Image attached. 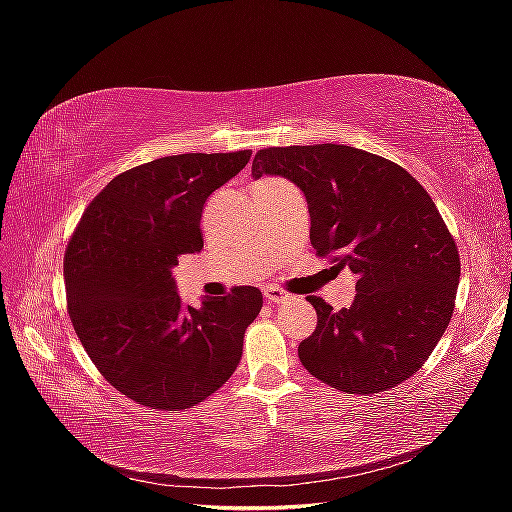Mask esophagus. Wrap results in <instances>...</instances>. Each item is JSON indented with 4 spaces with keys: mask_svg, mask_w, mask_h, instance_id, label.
Here are the masks:
<instances>
[{
    "mask_svg": "<svg viewBox=\"0 0 512 512\" xmlns=\"http://www.w3.org/2000/svg\"><path fill=\"white\" fill-rule=\"evenodd\" d=\"M265 299H267L269 303H286V301H290V294L284 292L282 288L267 286V288H265Z\"/></svg>",
    "mask_w": 512,
    "mask_h": 512,
    "instance_id": "esophagus-1",
    "label": "esophagus"
}]
</instances>
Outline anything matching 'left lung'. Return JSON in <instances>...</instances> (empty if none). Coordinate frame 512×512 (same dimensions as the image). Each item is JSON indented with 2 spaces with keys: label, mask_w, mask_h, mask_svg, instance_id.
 I'll return each mask as SVG.
<instances>
[{
  "label": "left lung",
  "mask_w": 512,
  "mask_h": 512,
  "mask_svg": "<svg viewBox=\"0 0 512 512\" xmlns=\"http://www.w3.org/2000/svg\"><path fill=\"white\" fill-rule=\"evenodd\" d=\"M284 177L303 192L318 256L356 277L350 307L318 297V327L299 359L333 389L369 395L408 380L453 316L459 254L442 215L408 170L346 145L260 149L252 177Z\"/></svg>",
  "instance_id": "left-lung-1"
}]
</instances>
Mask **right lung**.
Here are the masks:
<instances>
[{"mask_svg":"<svg viewBox=\"0 0 512 512\" xmlns=\"http://www.w3.org/2000/svg\"><path fill=\"white\" fill-rule=\"evenodd\" d=\"M252 151L181 153L117 175L91 200L64 258L68 314L89 359L119 393L153 410H185L235 374L262 292L185 305L177 256L203 250L207 198Z\"/></svg>","mask_w":512,"mask_h":512,"instance_id":"add662e5","label":"right lung"}]
</instances>
